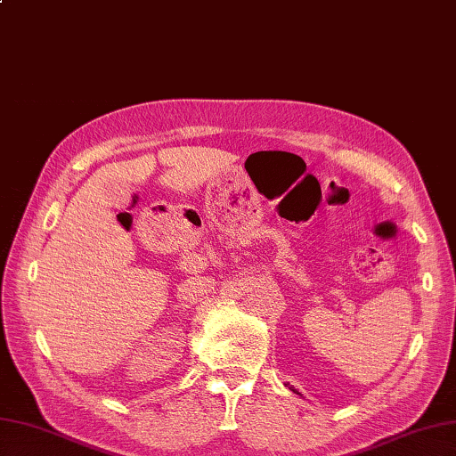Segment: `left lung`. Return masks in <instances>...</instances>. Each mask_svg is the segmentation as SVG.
Masks as SVG:
<instances>
[{
	"instance_id": "left-lung-1",
	"label": "left lung",
	"mask_w": 456,
	"mask_h": 456,
	"mask_svg": "<svg viewBox=\"0 0 456 456\" xmlns=\"http://www.w3.org/2000/svg\"><path fill=\"white\" fill-rule=\"evenodd\" d=\"M288 387H289V390H293V393H297V395H301V393H299V390H297V388H295V387H291V385H288Z\"/></svg>"
}]
</instances>
